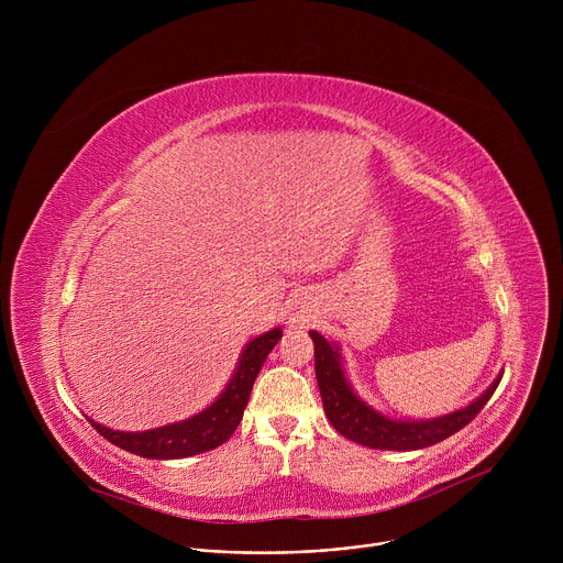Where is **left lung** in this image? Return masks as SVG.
<instances>
[{"mask_svg": "<svg viewBox=\"0 0 563 563\" xmlns=\"http://www.w3.org/2000/svg\"><path fill=\"white\" fill-rule=\"evenodd\" d=\"M313 341V365H316V380L323 398V408L328 421L336 428L339 434L345 439L374 448V450H396V452H410L434 445L461 428H465L495 394L501 383V374L493 380V385L481 394L470 406L443 415L437 419L412 421V419H391L367 406L365 400L356 396L352 389L336 343H330L325 336L318 332H309Z\"/></svg>", "mask_w": 563, "mask_h": 563, "instance_id": "obj_1", "label": "left lung"}]
</instances>
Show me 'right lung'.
I'll return each mask as SVG.
<instances>
[{"mask_svg": "<svg viewBox=\"0 0 563 563\" xmlns=\"http://www.w3.org/2000/svg\"><path fill=\"white\" fill-rule=\"evenodd\" d=\"M280 336H283V330L274 328L256 336L254 341H250L243 354H240L235 372L229 378L222 394L207 410L194 415L187 421L169 423L146 432H118L91 419L89 421L107 441L144 459H185V456L213 450L224 441H229L238 423L243 421V412L247 408L254 380L265 358L269 356L274 345L280 341Z\"/></svg>", "mask_w": 563, "mask_h": 563, "instance_id": "add662e5", "label": "right lung"}]
</instances>
